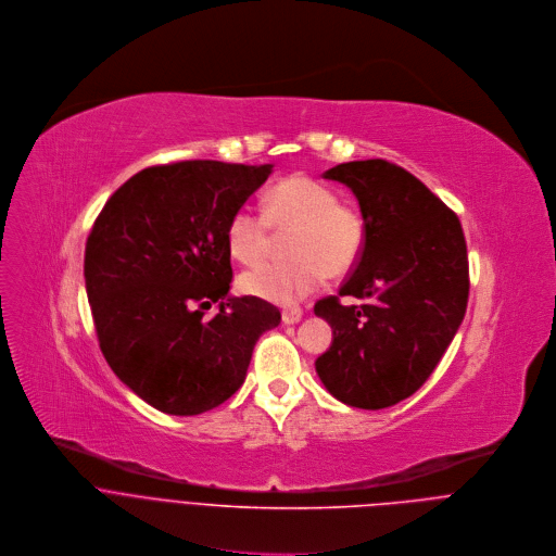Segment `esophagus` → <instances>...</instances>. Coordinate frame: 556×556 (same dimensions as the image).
I'll return each mask as SVG.
<instances>
[{
    "label": "esophagus",
    "instance_id": "34e87169",
    "mask_svg": "<svg viewBox=\"0 0 556 556\" xmlns=\"http://www.w3.org/2000/svg\"><path fill=\"white\" fill-rule=\"evenodd\" d=\"M302 319V311L300 308H285L282 311V321L285 324H295Z\"/></svg>",
    "mask_w": 556,
    "mask_h": 556
}]
</instances>
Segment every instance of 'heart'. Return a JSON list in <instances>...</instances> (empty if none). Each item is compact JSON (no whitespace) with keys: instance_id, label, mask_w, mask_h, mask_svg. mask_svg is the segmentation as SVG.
<instances>
[{"instance_id":"obj_1","label":"heart","mask_w":556,"mask_h":556,"mask_svg":"<svg viewBox=\"0 0 556 556\" xmlns=\"http://www.w3.org/2000/svg\"><path fill=\"white\" fill-rule=\"evenodd\" d=\"M287 237L289 261L263 263L241 276V289L274 304H293L313 293L324 280L342 278L355 269L366 245V220L359 207L340 201L338 190L304 173L274 184L263 212L239 205L226 226L230 254L243 263H258L271 248L274 232Z\"/></svg>"}]
</instances>
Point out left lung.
Masks as SVG:
<instances>
[{
  "label": "left lung",
  "mask_w": 556,
  "mask_h": 556,
  "mask_svg": "<svg viewBox=\"0 0 556 556\" xmlns=\"http://www.w3.org/2000/svg\"><path fill=\"white\" fill-rule=\"evenodd\" d=\"M324 177L355 192L366 245L338 295L315 302V315L332 328L315 370L351 407H390L429 379L465 317V232L452 207L388 160L346 162ZM342 296L358 304L344 305Z\"/></svg>",
  "instance_id": "left-lung-1"
}]
</instances>
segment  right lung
Returning a JSON list of instances; mask_svg holds the SVG:
<instances>
[{"label": "right lung", "instance_id": "obj_1", "mask_svg": "<svg viewBox=\"0 0 556 556\" xmlns=\"http://www.w3.org/2000/svg\"><path fill=\"white\" fill-rule=\"evenodd\" d=\"M271 164L186 160L149 166L109 197L85 245V287L100 351L142 401L194 416L245 381L280 311L228 298L226 226ZM214 316L204 311L214 302Z\"/></svg>", "mask_w": 556, "mask_h": 556}]
</instances>
